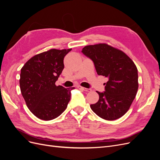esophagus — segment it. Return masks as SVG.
I'll return each instance as SVG.
<instances>
[{"mask_svg": "<svg viewBox=\"0 0 160 160\" xmlns=\"http://www.w3.org/2000/svg\"><path fill=\"white\" fill-rule=\"evenodd\" d=\"M77 88H79L81 90H83L85 91H87V92H89V91H91V89H88V88H83V87H81V86H77Z\"/></svg>", "mask_w": 160, "mask_h": 160, "instance_id": "34e87169", "label": "esophagus"}]
</instances>
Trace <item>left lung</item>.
<instances>
[{
  "instance_id": "obj_1",
  "label": "left lung",
  "mask_w": 160,
  "mask_h": 160,
  "mask_svg": "<svg viewBox=\"0 0 160 160\" xmlns=\"http://www.w3.org/2000/svg\"><path fill=\"white\" fill-rule=\"evenodd\" d=\"M82 52L93 61L99 75L108 77L105 91L90 105L93 112L106 120L120 118L129 110L138 89V69L122 51L106 43L85 46Z\"/></svg>"
}]
</instances>
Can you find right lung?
I'll list each match as a JSON object with an SVG mask.
<instances>
[{
  "instance_id": "1",
  "label": "right lung",
  "mask_w": 160,
  "mask_h": 160,
  "mask_svg": "<svg viewBox=\"0 0 160 160\" xmlns=\"http://www.w3.org/2000/svg\"><path fill=\"white\" fill-rule=\"evenodd\" d=\"M71 51L52 49L36 55L22 67L20 88L27 107L42 120L55 119L66 109L71 89L55 85L64 69L65 56Z\"/></svg>"
}]
</instances>
